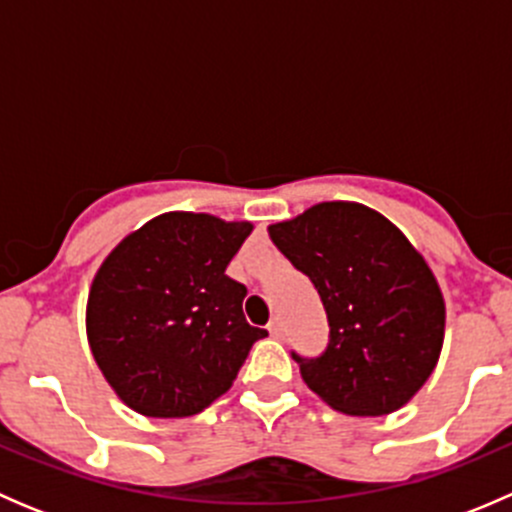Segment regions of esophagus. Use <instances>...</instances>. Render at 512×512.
<instances>
[{"instance_id":"esophagus-1","label":"esophagus","mask_w":512,"mask_h":512,"mask_svg":"<svg viewBox=\"0 0 512 512\" xmlns=\"http://www.w3.org/2000/svg\"><path fill=\"white\" fill-rule=\"evenodd\" d=\"M267 329H270V334L275 339H282V334H285V327H282V322L280 319H272L270 324H267Z\"/></svg>"}]
</instances>
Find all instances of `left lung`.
Segmentation results:
<instances>
[{"mask_svg":"<svg viewBox=\"0 0 512 512\" xmlns=\"http://www.w3.org/2000/svg\"><path fill=\"white\" fill-rule=\"evenodd\" d=\"M270 237L327 312L324 352H292L304 384L349 416L401 409L443 347L446 307L423 257L399 227L356 203H319L270 225Z\"/></svg>","mask_w":512,"mask_h":512,"instance_id":"left-lung-1","label":"left lung"}]
</instances>
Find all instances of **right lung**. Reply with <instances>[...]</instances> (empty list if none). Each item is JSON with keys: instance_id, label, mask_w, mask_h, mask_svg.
I'll return each mask as SVG.
<instances>
[{"instance_id": "add662e5", "label": "right lung", "mask_w": 512, "mask_h": 512, "mask_svg": "<svg viewBox=\"0 0 512 512\" xmlns=\"http://www.w3.org/2000/svg\"><path fill=\"white\" fill-rule=\"evenodd\" d=\"M250 223L165 213L131 232L96 272L86 332L121 401L153 418L193 416L223 396L267 329L242 314L225 275Z\"/></svg>"}]
</instances>
